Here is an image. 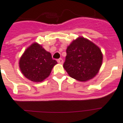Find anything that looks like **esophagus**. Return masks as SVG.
Instances as JSON below:
<instances>
[{
  "mask_svg": "<svg viewBox=\"0 0 123 123\" xmlns=\"http://www.w3.org/2000/svg\"><path fill=\"white\" fill-rule=\"evenodd\" d=\"M57 62H58V63L59 64H62L63 63V59L61 58L59 59H57Z\"/></svg>",
  "mask_w": 123,
  "mask_h": 123,
  "instance_id": "esophagus-1",
  "label": "esophagus"
}]
</instances>
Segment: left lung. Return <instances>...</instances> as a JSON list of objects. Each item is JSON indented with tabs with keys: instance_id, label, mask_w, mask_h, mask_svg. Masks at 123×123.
Wrapping results in <instances>:
<instances>
[{
	"instance_id": "obj_1",
	"label": "left lung",
	"mask_w": 123,
	"mask_h": 123,
	"mask_svg": "<svg viewBox=\"0 0 123 123\" xmlns=\"http://www.w3.org/2000/svg\"><path fill=\"white\" fill-rule=\"evenodd\" d=\"M64 68L74 79L85 81L92 79L101 66L103 54L94 43L84 37L73 41L66 50Z\"/></svg>"
}]
</instances>
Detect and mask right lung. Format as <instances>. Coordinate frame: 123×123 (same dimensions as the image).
Returning a JSON list of instances; mask_svg holds the SVG:
<instances>
[{"label":"right lung","instance_id":"1","mask_svg":"<svg viewBox=\"0 0 123 123\" xmlns=\"http://www.w3.org/2000/svg\"><path fill=\"white\" fill-rule=\"evenodd\" d=\"M57 63L55 60L52 59L50 53L41 45L34 43L20 57L19 67L27 79L34 82H42L49 76Z\"/></svg>","mask_w":123,"mask_h":123}]
</instances>
